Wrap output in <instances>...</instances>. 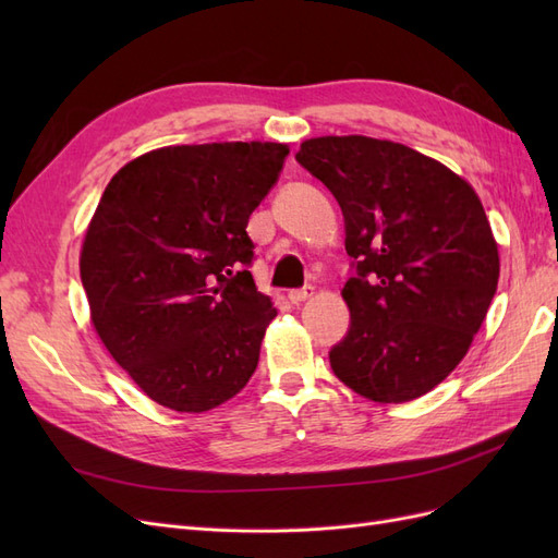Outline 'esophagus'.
Here are the masks:
<instances>
[{
  "label": "esophagus",
  "instance_id": "obj_1",
  "mask_svg": "<svg viewBox=\"0 0 558 558\" xmlns=\"http://www.w3.org/2000/svg\"><path fill=\"white\" fill-rule=\"evenodd\" d=\"M314 295V286H302V289H293L289 291V300L293 302V305H300V302H305Z\"/></svg>",
  "mask_w": 558,
  "mask_h": 558
}]
</instances>
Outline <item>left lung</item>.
Returning <instances> with one entry per match:
<instances>
[{"instance_id":"left-lung-1","label":"left lung","mask_w":558,"mask_h":558,"mask_svg":"<svg viewBox=\"0 0 558 558\" xmlns=\"http://www.w3.org/2000/svg\"><path fill=\"white\" fill-rule=\"evenodd\" d=\"M295 160L344 214L351 326L335 377L375 402L428 393L463 361L496 295L500 263L477 193L418 150L373 137H316Z\"/></svg>"}]
</instances>
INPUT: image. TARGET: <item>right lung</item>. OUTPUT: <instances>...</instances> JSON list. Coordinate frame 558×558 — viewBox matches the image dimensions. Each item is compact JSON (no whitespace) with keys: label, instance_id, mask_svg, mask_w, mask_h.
I'll return each mask as SVG.
<instances>
[{"label":"right lung","instance_id":"1","mask_svg":"<svg viewBox=\"0 0 558 558\" xmlns=\"http://www.w3.org/2000/svg\"><path fill=\"white\" fill-rule=\"evenodd\" d=\"M286 156L275 142L167 146L128 162L99 199L81 251L93 324L165 408L207 412L256 373L277 310L248 272L246 226Z\"/></svg>","mask_w":558,"mask_h":558}]
</instances>
